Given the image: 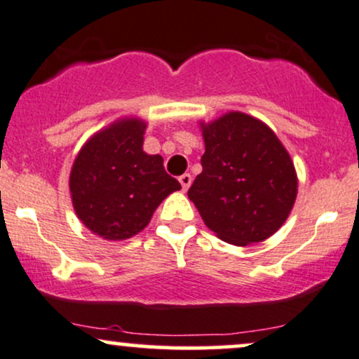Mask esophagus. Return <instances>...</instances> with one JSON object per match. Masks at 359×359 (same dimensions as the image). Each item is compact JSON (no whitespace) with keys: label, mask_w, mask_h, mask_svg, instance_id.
Instances as JSON below:
<instances>
[{"label":"esophagus","mask_w":359,"mask_h":359,"mask_svg":"<svg viewBox=\"0 0 359 359\" xmlns=\"http://www.w3.org/2000/svg\"><path fill=\"white\" fill-rule=\"evenodd\" d=\"M191 175L189 172H184V175L180 176V183H181V188H183V191H187L189 188V184H191Z\"/></svg>","instance_id":"esophagus-1"}]
</instances>
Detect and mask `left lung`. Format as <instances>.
<instances>
[{
    "instance_id": "obj_1",
    "label": "left lung",
    "mask_w": 359,
    "mask_h": 359,
    "mask_svg": "<svg viewBox=\"0 0 359 359\" xmlns=\"http://www.w3.org/2000/svg\"><path fill=\"white\" fill-rule=\"evenodd\" d=\"M203 171L188 198L218 238L245 247L287 220L297 196L294 163L273 130L243 112L201 124Z\"/></svg>"
}]
</instances>
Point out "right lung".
Wrapping results in <instances>:
<instances>
[{
	"instance_id": "1",
	"label": "right lung",
	"mask_w": 359,
	"mask_h": 359,
	"mask_svg": "<svg viewBox=\"0 0 359 359\" xmlns=\"http://www.w3.org/2000/svg\"><path fill=\"white\" fill-rule=\"evenodd\" d=\"M146 122L126 117L94 134L70 171L79 220L105 240H126L147 226L159 203L181 189L159 154L142 151Z\"/></svg>"
}]
</instances>
